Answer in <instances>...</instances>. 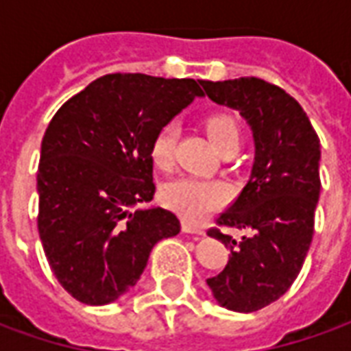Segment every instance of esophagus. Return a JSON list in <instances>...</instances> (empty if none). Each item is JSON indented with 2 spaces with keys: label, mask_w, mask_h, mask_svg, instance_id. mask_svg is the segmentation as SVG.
I'll return each instance as SVG.
<instances>
[{
  "label": "esophagus",
  "mask_w": 351,
  "mask_h": 351,
  "mask_svg": "<svg viewBox=\"0 0 351 351\" xmlns=\"http://www.w3.org/2000/svg\"><path fill=\"white\" fill-rule=\"evenodd\" d=\"M182 231L184 233H195V235H205V229L197 226V223H191V221L184 220L182 221Z\"/></svg>",
  "instance_id": "obj_1"
}]
</instances>
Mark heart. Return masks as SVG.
<instances>
[{"instance_id": "1", "label": "heart", "mask_w": 351, "mask_h": 351, "mask_svg": "<svg viewBox=\"0 0 351 351\" xmlns=\"http://www.w3.org/2000/svg\"><path fill=\"white\" fill-rule=\"evenodd\" d=\"M205 130L214 146L223 152L229 146H239L241 133L237 122L226 112H216L205 120ZM176 146L175 123H165L154 135L150 156L156 165L167 167L173 161ZM163 203L180 214L186 220L199 221L208 214L226 205L231 197V190L226 182L214 178H195V176H178L163 186L161 191Z\"/></svg>"}]
</instances>
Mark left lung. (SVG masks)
<instances>
[{
    "instance_id": "obj_1",
    "label": "left lung",
    "mask_w": 351,
    "mask_h": 351,
    "mask_svg": "<svg viewBox=\"0 0 351 351\" xmlns=\"http://www.w3.org/2000/svg\"><path fill=\"white\" fill-rule=\"evenodd\" d=\"M206 95L235 108L248 122L256 158L248 184L216 223L250 229L235 241L208 229L229 246L226 269L206 280L221 306L235 312L265 308L291 287L314 235L319 199V138L308 116L282 88L256 77L201 80Z\"/></svg>"
}]
</instances>
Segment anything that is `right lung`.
<instances>
[{
  "label": "right lung",
  "mask_w": 351,
  "mask_h": 351,
  "mask_svg": "<svg viewBox=\"0 0 351 351\" xmlns=\"http://www.w3.org/2000/svg\"><path fill=\"white\" fill-rule=\"evenodd\" d=\"M203 90L193 79L114 73L65 101L50 120L37 171L43 250L58 282L92 306L137 284L154 244L180 233L152 201L154 135Z\"/></svg>",
  "instance_id": "1"
}]
</instances>
